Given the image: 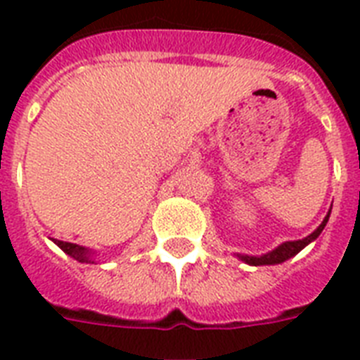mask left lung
<instances>
[{
  "label": "left lung",
  "mask_w": 360,
  "mask_h": 360,
  "mask_svg": "<svg viewBox=\"0 0 360 360\" xmlns=\"http://www.w3.org/2000/svg\"><path fill=\"white\" fill-rule=\"evenodd\" d=\"M329 214L330 213H327V217H325L323 222L319 224L318 230L312 231V233H310L308 237H304V239L285 240V243H282L280 246H276L274 250L267 252V254H263V256H240V254H237V257H239V259H243L245 263H248V265H276V263L285 262V259H290V257H293L295 254H299V252H301L307 245H310L312 240L318 239L319 233L323 231L325 224H327V220H329Z\"/></svg>",
  "instance_id": "1"
}]
</instances>
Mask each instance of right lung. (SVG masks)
I'll list each match as a JSON object with an SVG mask.
<instances>
[{"mask_svg": "<svg viewBox=\"0 0 360 360\" xmlns=\"http://www.w3.org/2000/svg\"><path fill=\"white\" fill-rule=\"evenodd\" d=\"M53 243L65 252V254H69L70 257H75L76 262L80 263H93V252L86 246L75 245V243H65V240H58L53 239Z\"/></svg>", "mask_w": 360, "mask_h": 360, "instance_id": "1", "label": "right lung"}]
</instances>
